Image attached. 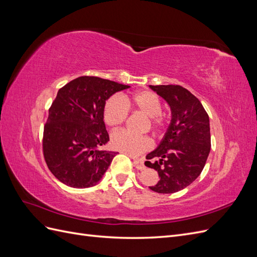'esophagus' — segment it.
I'll return each mask as SVG.
<instances>
[{"instance_id": "esophagus-1", "label": "esophagus", "mask_w": 257, "mask_h": 257, "mask_svg": "<svg viewBox=\"0 0 257 257\" xmlns=\"http://www.w3.org/2000/svg\"><path fill=\"white\" fill-rule=\"evenodd\" d=\"M134 166H135L137 169H139V170H143V169L146 168L144 161L141 160V159H134Z\"/></svg>"}]
</instances>
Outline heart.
Listing matches in <instances>:
<instances>
[{"instance_id":"1","label":"heart","mask_w":257,"mask_h":257,"mask_svg":"<svg viewBox=\"0 0 257 257\" xmlns=\"http://www.w3.org/2000/svg\"><path fill=\"white\" fill-rule=\"evenodd\" d=\"M128 107L142 111L151 118L155 131H161L166 125V118L162 114V103L154 92L143 90L124 98L113 95L107 99L104 107V121L112 128L119 127L125 122L128 115ZM110 145L114 150L137 157L152 148V141L147 136H135L126 131L114 132L110 136Z\"/></svg>"}]
</instances>
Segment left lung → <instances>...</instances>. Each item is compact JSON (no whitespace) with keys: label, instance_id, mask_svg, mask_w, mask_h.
<instances>
[{"label":"left lung","instance_id":"left-lung-1","mask_svg":"<svg viewBox=\"0 0 257 257\" xmlns=\"http://www.w3.org/2000/svg\"><path fill=\"white\" fill-rule=\"evenodd\" d=\"M164 98L172 120L162 142L147 154L145 165L158 172L160 180L150 190L170 194L190 185L203 172L211 148L209 116L199 99L181 85H149Z\"/></svg>","mask_w":257,"mask_h":257}]
</instances>
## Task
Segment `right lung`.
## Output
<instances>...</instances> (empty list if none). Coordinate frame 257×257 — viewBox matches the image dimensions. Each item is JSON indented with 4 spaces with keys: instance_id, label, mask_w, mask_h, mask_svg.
I'll list each match as a JSON object with an SVG mask.
<instances>
[{
    "instance_id": "1",
    "label": "right lung",
    "mask_w": 257,
    "mask_h": 257,
    "mask_svg": "<svg viewBox=\"0 0 257 257\" xmlns=\"http://www.w3.org/2000/svg\"><path fill=\"white\" fill-rule=\"evenodd\" d=\"M130 85L94 76H81L58 92L44 126L43 152L52 175L71 188L98 183L116 152L102 150L109 142L106 100Z\"/></svg>"
}]
</instances>
